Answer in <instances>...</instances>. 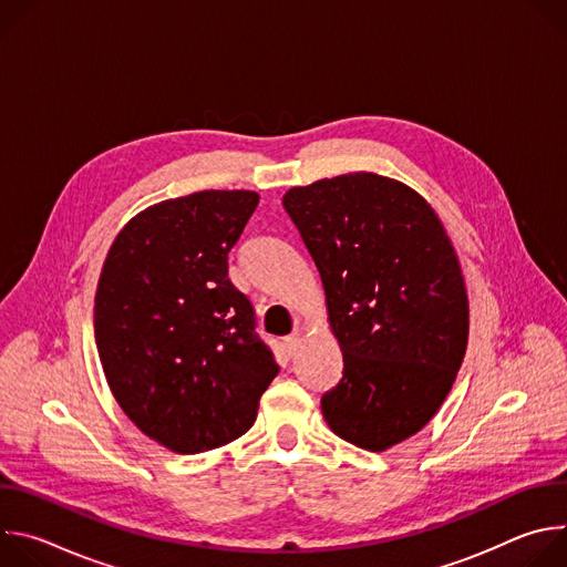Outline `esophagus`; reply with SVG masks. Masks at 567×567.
Instances as JSON below:
<instances>
[{"instance_id":"esophagus-1","label":"esophagus","mask_w":567,"mask_h":567,"mask_svg":"<svg viewBox=\"0 0 567 567\" xmlns=\"http://www.w3.org/2000/svg\"><path fill=\"white\" fill-rule=\"evenodd\" d=\"M298 343H300V339H298V334H291V337H287L285 339V350H287V354L291 357V354H296V350H298Z\"/></svg>"}]
</instances>
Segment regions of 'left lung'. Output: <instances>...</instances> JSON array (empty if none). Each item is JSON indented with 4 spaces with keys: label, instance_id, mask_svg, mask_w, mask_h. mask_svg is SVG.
<instances>
[{
    "label": "left lung",
    "instance_id": "left-lung-1",
    "mask_svg": "<svg viewBox=\"0 0 567 567\" xmlns=\"http://www.w3.org/2000/svg\"><path fill=\"white\" fill-rule=\"evenodd\" d=\"M282 206L343 352L322 417L341 440L388 451L435 417L464 361L468 296L453 241L417 190L374 173L293 186Z\"/></svg>",
    "mask_w": 567,
    "mask_h": 567
}]
</instances>
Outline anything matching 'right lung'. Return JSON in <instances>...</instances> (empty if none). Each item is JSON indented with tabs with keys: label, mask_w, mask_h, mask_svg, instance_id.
Here are the masks:
<instances>
[{
	"label": "right lung",
	"mask_w": 567,
	"mask_h": 567,
	"mask_svg": "<svg viewBox=\"0 0 567 567\" xmlns=\"http://www.w3.org/2000/svg\"><path fill=\"white\" fill-rule=\"evenodd\" d=\"M254 190H199L136 213L114 237L94 298L107 385L136 429L173 453L245 435L278 374L228 251Z\"/></svg>",
	"instance_id": "right-lung-1"
}]
</instances>
